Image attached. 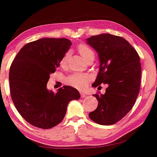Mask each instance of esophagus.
Wrapping results in <instances>:
<instances>
[{
  "instance_id": "esophagus-1",
  "label": "esophagus",
  "mask_w": 157,
  "mask_h": 157,
  "mask_svg": "<svg viewBox=\"0 0 157 157\" xmlns=\"http://www.w3.org/2000/svg\"><path fill=\"white\" fill-rule=\"evenodd\" d=\"M80 95H81V97L82 98H84L86 97L87 96V94L85 93V92H80Z\"/></svg>"
}]
</instances>
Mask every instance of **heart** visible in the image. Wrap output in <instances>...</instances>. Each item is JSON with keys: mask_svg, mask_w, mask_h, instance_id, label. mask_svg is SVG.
<instances>
[{"mask_svg": "<svg viewBox=\"0 0 157 157\" xmlns=\"http://www.w3.org/2000/svg\"><path fill=\"white\" fill-rule=\"evenodd\" d=\"M77 50L86 62L90 59H94V58H95L94 51L88 45L86 44L79 45L78 48H77ZM68 58H69V53L67 52L60 60V66L61 67H65ZM89 79L90 77L88 75L75 74V75H71L67 77V82L68 84L71 86L75 87L77 88H82L88 83Z\"/></svg>", "mask_w": 157, "mask_h": 157, "instance_id": "b5f03b06", "label": "heart"}]
</instances>
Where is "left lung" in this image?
I'll list each match as a JSON object with an SVG mask.
<instances>
[{
    "label": "left lung",
    "instance_id": "obj_1",
    "mask_svg": "<svg viewBox=\"0 0 157 157\" xmlns=\"http://www.w3.org/2000/svg\"><path fill=\"white\" fill-rule=\"evenodd\" d=\"M86 41L99 58V71L92 86L97 88L101 83L108 86L104 94H94L99 103L88 116L101 125H112L131 110L139 94V55L125 39L118 36L102 33Z\"/></svg>",
    "mask_w": 157,
    "mask_h": 157
}]
</instances>
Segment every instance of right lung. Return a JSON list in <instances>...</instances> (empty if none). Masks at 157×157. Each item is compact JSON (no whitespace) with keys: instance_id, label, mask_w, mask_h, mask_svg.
<instances>
[{"instance_id":"add662e5","label":"right lung","mask_w":157,"mask_h":157,"mask_svg":"<svg viewBox=\"0 0 157 157\" xmlns=\"http://www.w3.org/2000/svg\"><path fill=\"white\" fill-rule=\"evenodd\" d=\"M71 45L65 38H43L24 45L12 61L11 97L19 113L32 126L54 127L63 119L69 101L80 98L71 86H63L57 93L47 88L50 75L59 67Z\"/></svg>"}]
</instances>
